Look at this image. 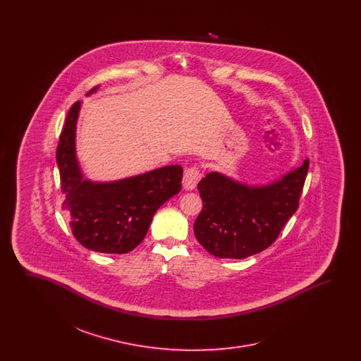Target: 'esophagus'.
Segmentation results:
<instances>
[{
	"label": "esophagus",
	"instance_id": "esophagus-1",
	"mask_svg": "<svg viewBox=\"0 0 361 361\" xmlns=\"http://www.w3.org/2000/svg\"><path fill=\"white\" fill-rule=\"evenodd\" d=\"M202 177V173L199 166H190V168H185L184 171V177H183V185L187 190H192L196 188L199 180Z\"/></svg>",
	"mask_w": 361,
	"mask_h": 361
}]
</instances>
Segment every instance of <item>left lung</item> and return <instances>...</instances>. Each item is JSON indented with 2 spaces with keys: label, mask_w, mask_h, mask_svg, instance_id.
Instances as JSON below:
<instances>
[{
  "label": "left lung",
  "mask_w": 361,
  "mask_h": 361,
  "mask_svg": "<svg viewBox=\"0 0 361 361\" xmlns=\"http://www.w3.org/2000/svg\"><path fill=\"white\" fill-rule=\"evenodd\" d=\"M309 165L306 159L264 187L208 173L197 184L203 208L193 226L196 240L219 258H246L265 250L298 209Z\"/></svg>",
  "instance_id": "left-lung-1"
}]
</instances>
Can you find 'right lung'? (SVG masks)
Listing matches in <instances>:
<instances>
[{
	"label": "right lung",
	"mask_w": 361,
	"mask_h": 361,
	"mask_svg": "<svg viewBox=\"0 0 361 361\" xmlns=\"http://www.w3.org/2000/svg\"><path fill=\"white\" fill-rule=\"evenodd\" d=\"M80 105H71L56 146L61 190L66 196L62 207L70 212L73 235L86 249L124 255L143 240L155 211L180 192L183 168L164 166L114 183L84 180L74 146Z\"/></svg>",
	"instance_id": "right-lung-1"
}]
</instances>
